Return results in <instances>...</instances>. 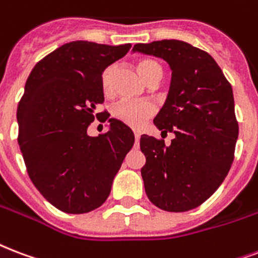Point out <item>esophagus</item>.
<instances>
[{"instance_id":"1","label":"esophagus","mask_w":258,"mask_h":258,"mask_svg":"<svg viewBox=\"0 0 258 258\" xmlns=\"http://www.w3.org/2000/svg\"><path fill=\"white\" fill-rule=\"evenodd\" d=\"M134 135H135V145H137V146H138V143H139V134L135 133V134H134Z\"/></svg>"}]
</instances>
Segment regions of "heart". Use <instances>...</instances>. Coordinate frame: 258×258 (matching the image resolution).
<instances>
[{"label":"heart","mask_w":258,"mask_h":258,"mask_svg":"<svg viewBox=\"0 0 258 258\" xmlns=\"http://www.w3.org/2000/svg\"><path fill=\"white\" fill-rule=\"evenodd\" d=\"M138 69L143 80L149 82L154 80H161L162 69L157 62L145 59L138 63ZM115 66H108L101 74V89L105 94L112 92V78H113ZM155 108L151 103L147 101H131V100H120L112 107V116L116 120L121 121L133 128H141L146 124V121L154 115Z\"/></svg>","instance_id":"b5f03b06"}]
</instances>
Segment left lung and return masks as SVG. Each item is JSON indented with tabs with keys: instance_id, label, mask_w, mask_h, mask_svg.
Masks as SVG:
<instances>
[{
	"instance_id": "left-lung-1",
	"label": "left lung",
	"mask_w": 258,
	"mask_h": 258,
	"mask_svg": "<svg viewBox=\"0 0 258 258\" xmlns=\"http://www.w3.org/2000/svg\"><path fill=\"white\" fill-rule=\"evenodd\" d=\"M133 51L162 58L172 69L168 98L154 124L176 137L170 146L141 137L145 190L161 210L189 211L219 188L233 164L238 138L233 89L215 59L189 43H138Z\"/></svg>"
}]
</instances>
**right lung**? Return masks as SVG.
Listing matches in <instances>:
<instances>
[{"label": "right lung", "mask_w": 258, "mask_h": 258, "mask_svg": "<svg viewBox=\"0 0 258 258\" xmlns=\"http://www.w3.org/2000/svg\"><path fill=\"white\" fill-rule=\"evenodd\" d=\"M130 48V43H66L39 60L25 82L17 107L20 150L33 185L60 211L100 207L133 149L134 133L116 119L108 120L105 134L88 135L94 117H109L107 112L94 116L104 103L101 74Z\"/></svg>", "instance_id": "right-lung-1"}]
</instances>
